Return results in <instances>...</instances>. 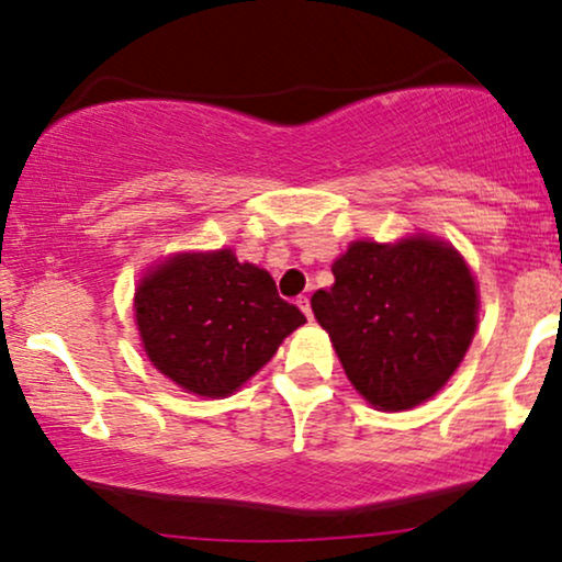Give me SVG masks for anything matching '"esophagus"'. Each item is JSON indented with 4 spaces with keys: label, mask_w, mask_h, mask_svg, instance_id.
Returning a JSON list of instances; mask_svg holds the SVG:
<instances>
[{
    "label": "esophagus",
    "mask_w": 562,
    "mask_h": 562,
    "mask_svg": "<svg viewBox=\"0 0 562 562\" xmlns=\"http://www.w3.org/2000/svg\"><path fill=\"white\" fill-rule=\"evenodd\" d=\"M301 306V312L306 314L308 319H312V301H308V295H299V301H295Z\"/></svg>",
    "instance_id": "34e87169"
}]
</instances>
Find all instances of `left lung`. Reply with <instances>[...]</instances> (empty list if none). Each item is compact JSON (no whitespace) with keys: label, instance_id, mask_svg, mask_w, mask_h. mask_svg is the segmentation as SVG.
Instances as JSON below:
<instances>
[{"label":"left lung","instance_id":"left-lung-1","mask_svg":"<svg viewBox=\"0 0 562 562\" xmlns=\"http://www.w3.org/2000/svg\"><path fill=\"white\" fill-rule=\"evenodd\" d=\"M335 285L312 295L314 317L348 380L380 409H412L454 375L475 333L479 293L447 243H353Z\"/></svg>","mask_w":562,"mask_h":562}]
</instances>
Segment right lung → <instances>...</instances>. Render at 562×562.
Segmentation results:
<instances>
[{"label":"right lung","mask_w":562,"mask_h":562,"mask_svg":"<svg viewBox=\"0 0 562 562\" xmlns=\"http://www.w3.org/2000/svg\"><path fill=\"white\" fill-rule=\"evenodd\" d=\"M137 327L150 362L198 396H229L274 357L306 317L269 272L232 250L158 263L137 288Z\"/></svg>","instance_id":"obj_1"}]
</instances>
